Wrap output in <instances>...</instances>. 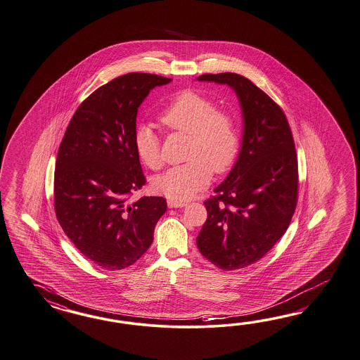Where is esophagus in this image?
Masks as SVG:
<instances>
[{
	"label": "esophagus",
	"mask_w": 360,
	"mask_h": 360,
	"mask_svg": "<svg viewBox=\"0 0 360 360\" xmlns=\"http://www.w3.org/2000/svg\"><path fill=\"white\" fill-rule=\"evenodd\" d=\"M186 205H187V203L184 202V200H173V199H169V200H167L169 208H182V207H185Z\"/></svg>",
	"instance_id": "34e87169"
}]
</instances>
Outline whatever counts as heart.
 <instances>
[{"label": "heart", "mask_w": 360, "mask_h": 360, "mask_svg": "<svg viewBox=\"0 0 360 360\" xmlns=\"http://www.w3.org/2000/svg\"><path fill=\"white\" fill-rule=\"evenodd\" d=\"M169 131L188 135L186 160L153 179V188L173 200H186L210 184L212 172L221 174L233 166L241 148V135L233 115L217 108L212 98L186 89L178 93L160 114ZM134 144L144 165L158 170L164 158L160 137L152 127H137Z\"/></svg>", "instance_id": "b5f03b06"}]
</instances>
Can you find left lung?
<instances>
[{
	"label": "left lung",
	"mask_w": 360,
	"mask_h": 360,
	"mask_svg": "<svg viewBox=\"0 0 360 360\" xmlns=\"http://www.w3.org/2000/svg\"><path fill=\"white\" fill-rule=\"evenodd\" d=\"M199 81L226 84L240 99L243 146L214 196L196 237L199 252L221 270L259 261L281 240L297 205L299 172L291 128L282 108L237 73H205Z\"/></svg>",
	"instance_id": "left-lung-1"
}]
</instances>
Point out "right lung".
Wrapping results in <instances>:
<instances>
[{"instance_id": "1", "label": "right lung", "mask_w": 360, "mask_h": 360, "mask_svg": "<svg viewBox=\"0 0 360 360\" xmlns=\"http://www.w3.org/2000/svg\"><path fill=\"white\" fill-rule=\"evenodd\" d=\"M172 78L127 73L91 93L58 146L53 196L63 231L81 253L106 270L134 264L153 243L166 212L162 196L128 203L146 185L134 144L137 108Z\"/></svg>"}]
</instances>
